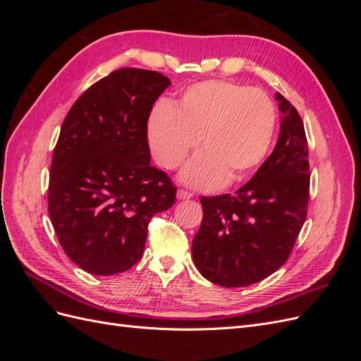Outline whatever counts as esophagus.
Wrapping results in <instances>:
<instances>
[{"label":"esophagus","instance_id":"34e87169","mask_svg":"<svg viewBox=\"0 0 361 361\" xmlns=\"http://www.w3.org/2000/svg\"><path fill=\"white\" fill-rule=\"evenodd\" d=\"M176 195H178V199H179V200H190V199H192V197H194V195H192L191 192H188V191H183V190H179Z\"/></svg>","mask_w":361,"mask_h":361}]
</instances>
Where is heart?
<instances>
[{"mask_svg": "<svg viewBox=\"0 0 361 361\" xmlns=\"http://www.w3.org/2000/svg\"><path fill=\"white\" fill-rule=\"evenodd\" d=\"M276 105L260 90L209 80L185 90L174 105L158 104L147 122L157 162L174 170L199 146L204 149L183 169L180 179L197 190L241 182L256 171L276 135Z\"/></svg>", "mask_w": 361, "mask_h": 361, "instance_id": "b5f03b06", "label": "heart"}]
</instances>
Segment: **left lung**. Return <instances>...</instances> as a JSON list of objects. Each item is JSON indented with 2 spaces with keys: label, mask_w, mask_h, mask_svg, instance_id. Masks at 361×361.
Wrapping results in <instances>:
<instances>
[{
  "label": "left lung",
  "mask_w": 361,
  "mask_h": 361,
  "mask_svg": "<svg viewBox=\"0 0 361 361\" xmlns=\"http://www.w3.org/2000/svg\"><path fill=\"white\" fill-rule=\"evenodd\" d=\"M281 113L272 154L233 195L202 197L192 260L215 285L243 288L267 279L289 257L307 216L309 149L298 111L276 93Z\"/></svg>",
  "instance_id": "1"
}]
</instances>
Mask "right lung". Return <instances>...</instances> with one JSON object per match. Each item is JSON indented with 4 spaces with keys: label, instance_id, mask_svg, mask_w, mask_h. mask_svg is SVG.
Segmentation results:
<instances>
[{
    "label": "right lung",
    "instance_id": "right-lung-1",
    "mask_svg": "<svg viewBox=\"0 0 361 361\" xmlns=\"http://www.w3.org/2000/svg\"><path fill=\"white\" fill-rule=\"evenodd\" d=\"M159 72L123 68L72 105L54 149L48 211L64 253L94 276L128 271L145 251L147 224L176 200L150 166L147 120L170 85Z\"/></svg>",
    "mask_w": 361,
    "mask_h": 361
}]
</instances>
